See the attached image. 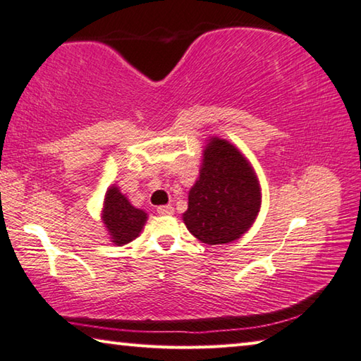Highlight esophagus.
<instances>
[{"instance_id":"34e87169","label":"esophagus","mask_w":361,"mask_h":361,"mask_svg":"<svg viewBox=\"0 0 361 361\" xmlns=\"http://www.w3.org/2000/svg\"><path fill=\"white\" fill-rule=\"evenodd\" d=\"M156 212L159 213V215H173L175 209L172 205H161V207H157Z\"/></svg>"}]
</instances>
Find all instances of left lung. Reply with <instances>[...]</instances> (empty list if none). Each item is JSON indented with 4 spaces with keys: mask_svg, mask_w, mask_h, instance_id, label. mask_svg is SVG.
Instances as JSON below:
<instances>
[{
    "mask_svg": "<svg viewBox=\"0 0 361 361\" xmlns=\"http://www.w3.org/2000/svg\"><path fill=\"white\" fill-rule=\"evenodd\" d=\"M261 205L259 185L240 151L213 138L204 151L199 180L189 191L183 215L188 231L209 245L239 239L253 224Z\"/></svg>",
    "mask_w": 361,
    "mask_h": 361,
    "instance_id": "obj_1",
    "label": "left lung"
}]
</instances>
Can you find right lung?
Returning <instances> with one entry per match:
<instances>
[{"label":"right lung","mask_w":361,"mask_h":361,"mask_svg":"<svg viewBox=\"0 0 361 361\" xmlns=\"http://www.w3.org/2000/svg\"><path fill=\"white\" fill-rule=\"evenodd\" d=\"M146 221V213L133 207L118 188H109L105 195L103 223L114 243L124 245L138 237Z\"/></svg>","instance_id":"1"}]
</instances>
